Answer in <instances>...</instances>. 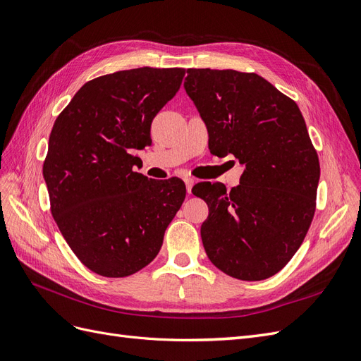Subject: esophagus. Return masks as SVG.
Returning a JSON list of instances; mask_svg holds the SVG:
<instances>
[{"label":"esophagus","instance_id":"34e87169","mask_svg":"<svg viewBox=\"0 0 361 361\" xmlns=\"http://www.w3.org/2000/svg\"><path fill=\"white\" fill-rule=\"evenodd\" d=\"M184 183H185V189H188V193L190 195L192 193V185L195 183V180L192 177H185L184 178Z\"/></svg>","mask_w":361,"mask_h":361}]
</instances>
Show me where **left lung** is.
<instances>
[{
    "label": "left lung",
    "instance_id": "left-lung-1",
    "mask_svg": "<svg viewBox=\"0 0 361 361\" xmlns=\"http://www.w3.org/2000/svg\"><path fill=\"white\" fill-rule=\"evenodd\" d=\"M184 88L207 124L210 153L244 166L231 190L193 185L208 205L207 257L238 281L269 279L294 257L317 210L319 159L303 115L257 73L188 68Z\"/></svg>",
    "mask_w": 361,
    "mask_h": 361
}]
</instances>
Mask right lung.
Segmentation results:
<instances>
[{"mask_svg": "<svg viewBox=\"0 0 361 361\" xmlns=\"http://www.w3.org/2000/svg\"><path fill=\"white\" fill-rule=\"evenodd\" d=\"M184 68L141 67L91 79L58 115L43 177L51 213L78 259L104 277L153 261L185 197L184 181L135 172L151 121L176 96Z\"/></svg>", "mask_w": 361, "mask_h": 361, "instance_id": "right-lung-1", "label": "right lung"}]
</instances>
